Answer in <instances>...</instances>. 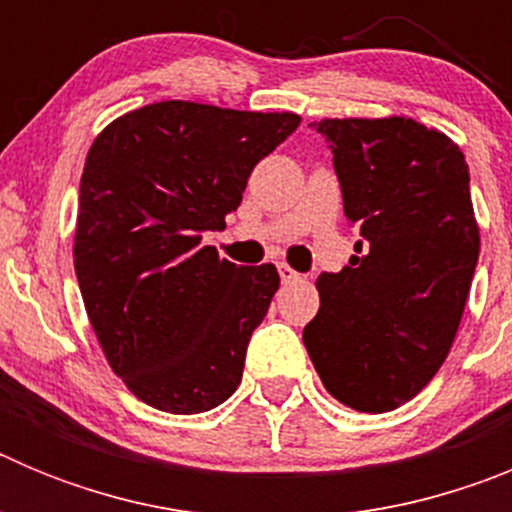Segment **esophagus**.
I'll use <instances>...</instances> for the list:
<instances>
[{"label": "esophagus", "instance_id": "34e87169", "mask_svg": "<svg viewBox=\"0 0 512 512\" xmlns=\"http://www.w3.org/2000/svg\"><path fill=\"white\" fill-rule=\"evenodd\" d=\"M277 269H279V277H282V282H284V284H289V282H297V279H300V274H297V271L292 269V266H287V264H279Z\"/></svg>", "mask_w": 512, "mask_h": 512}]
</instances>
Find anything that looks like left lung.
Instances as JSON below:
<instances>
[{"label":"left lung","instance_id":"1","mask_svg":"<svg viewBox=\"0 0 512 512\" xmlns=\"http://www.w3.org/2000/svg\"><path fill=\"white\" fill-rule=\"evenodd\" d=\"M333 151L356 256L320 274V310L302 341L325 390L359 413H387L436 377L459 330L479 225L454 140L413 117L310 122Z\"/></svg>","mask_w":512,"mask_h":512}]
</instances>
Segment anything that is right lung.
Instances as JSON below:
<instances>
[{
	"label": "right lung",
	"instance_id": "obj_1",
	"mask_svg": "<svg viewBox=\"0 0 512 512\" xmlns=\"http://www.w3.org/2000/svg\"><path fill=\"white\" fill-rule=\"evenodd\" d=\"M300 122L295 112L166 99L94 138L79 189L76 279L104 359L151 408L205 413L238 390L279 274L274 264L220 259L202 233L225 228L253 166Z\"/></svg>",
	"mask_w": 512,
	"mask_h": 512
}]
</instances>
